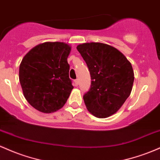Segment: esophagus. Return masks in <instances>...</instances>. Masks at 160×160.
Instances as JSON below:
<instances>
[{"instance_id":"esophagus-1","label":"esophagus","mask_w":160,"mask_h":160,"mask_svg":"<svg viewBox=\"0 0 160 160\" xmlns=\"http://www.w3.org/2000/svg\"><path fill=\"white\" fill-rule=\"evenodd\" d=\"M74 82H75V86H78V83H79V81H78V79H75Z\"/></svg>"}]
</instances>
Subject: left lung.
<instances>
[{
	"label": "left lung",
	"instance_id": "left-lung-1",
	"mask_svg": "<svg viewBox=\"0 0 160 160\" xmlns=\"http://www.w3.org/2000/svg\"><path fill=\"white\" fill-rule=\"evenodd\" d=\"M89 69L90 90L83 96L88 110L98 118L116 113L128 98L134 83L132 66L114 47L100 42L77 46Z\"/></svg>",
	"mask_w": 160,
	"mask_h": 160
}]
</instances>
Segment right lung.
Instances as JSON below:
<instances>
[{"label": "right lung", "instance_id": "1", "mask_svg": "<svg viewBox=\"0 0 160 160\" xmlns=\"http://www.w3.org/2000/svg\"><path fill=\"white\" fill-rule=\"evenodd\" d=\"M71 47L64 42H44L30 50L19 66L23 94L32 107L54 112L67 101L73 86L67 58Z\"/></svg>", "mask_w": 160, "mask_h": 160}]
</instances>
